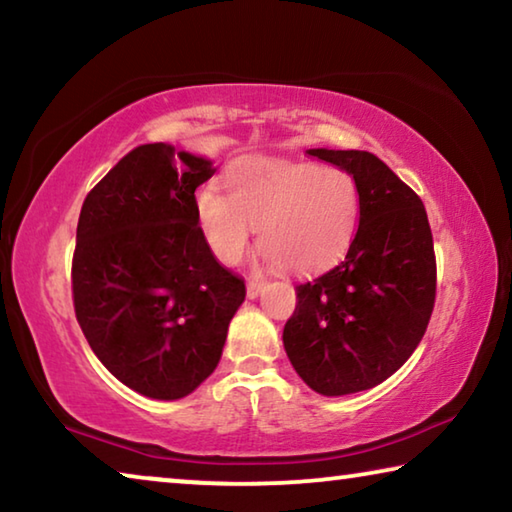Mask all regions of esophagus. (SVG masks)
Listing matches in <instances>:
<instances>
[{
	"label": "esophagus",
	"mask_w": 512,
	"mask_h": 512,
	"mask_svg": "<svg viewBox=\"0 0 512 512\" xmlns=\"http://www.w3.org/2000/svg\"><path fill=\"white\" fill-rule=\"evenodd\" d=\"M262 289H264V280H262V277H253V280H248V284H246L248 298H257L259 293H262Z\"/></svg>",
	"instance_id": "1"
}]
</instances>
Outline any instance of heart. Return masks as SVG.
Returning <instances> with one entry per match:
<instances>
[{
	"instance_id": "1",
	"label": "heart",
	"mask_w": 512,
	"mask_h": 512,
	"mask_svg": "<svg viewBox=\"0 0 512 512\" xmlns=\"http://www.w3.org/2000/svg\"><path fill=\"white\" fill-rule=\"evenodd\" d=\"M225 192L205 187L196 216L212 253L239 264L259 228V248L291 273L318 271L350 248L361 198L352 176L309 162L244 158L225 171Z\"/></svg>"
}]
</instances>
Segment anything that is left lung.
<instances>
[{
  "mask_svg": "<svg viewBox=\"0 0 512 512\" xmlns=\"http://www.w3.org/2000/svg\"><path fill=\"white\" fill-rule=\"evenodd\" d=\"M357 183L359 230L332 271L296 284L291 366L320 395L368 391L404 366L436 302V253L420 196L368 151L311 149Z\"/></svg>",
  "mask_w": 512,
  "mask_h": 512,
  "instance_id": "8db88e82",
  "label": "left lung"
}]
</instances>
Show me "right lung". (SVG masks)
Returning a JSON list of instances; mask_svg holds the SVG:
<instances>
[{"mask_svg":"<svg viewBox=\"0 0 512 512\" xmlns=\"http://www.w3.org/2000/svg\"><path fill=\"white\" fill-rule=\"evenodd\" d=\"M210 160L164 142L126 153L81 207L76 320L121 384L180 400L212 375L246 284L216 262L196 216Z\"/></svg>","mask_w":512,"mask_h":512,"instance_id":"right-lung-1","label":"right lung"}]
</instances>
